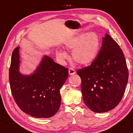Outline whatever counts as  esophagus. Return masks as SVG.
I'll use <instances>...</instances> for the list:
<instances>
[{"instance_id":"esophagus-1","label":"esophagus","mask_w":133,"mask_h":133,"mask_svg":"<svg viewBox=\"0 0 133 133\" xmlns=\"http://www.w3.org/2000/svg\"><path fill=\"white\" fill-rule=\"evenodd\" d=\"M68 72H69V74H70V76H72V75H74V74H76V71L72 68H70L68 70Z\"/></svg>"}]
</instances>
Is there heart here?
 <instances>
[{"instance_id":"1","label":"heart","mask_w":133,"mask_h":133,"mask_svg":"<svg viewBox=\"0 0 133 133\" xmlns=\"http://www.w3.org/2000/svg\"><path fill=\"white\" fill-rule=\"evenodd\" d=\"M99 37L95 32H83L71 38L65 43L67 50H72V59L81 65L91 63L97 57L100 50ZM56 57L61 63H64L69 59L65 50L59 49L56 51Z\"/></svg>"}]
</instances>
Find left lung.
I'll return each instance as SVG.
<instances>
[{
	"label": "left lung",
	"instance_id": "8db88e82",
	"mask_svg": "<svg viewBox=\"0 0 133 133\" xmlns=\"http://www.w3.org/2000/svg\"><path fill=\"white\" fill-rule=\"evenodd\" d=\"M83 101L95 112L109 111L121 101L128 80V71L122 50L108 34L96 59L79 70Z\"/></svg>",
	"mask_w": 133,
	"mask_h": 133
}]
</instances>
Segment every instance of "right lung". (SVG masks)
I'll use <instances>...</instances> for the list:
<instances>
[{
    "label": "right lung",
    "instance_id": "1",
    "mask_svg": "<svg viewBox=\"0 0 133 133\" xmlns=\"http://www.w3.org/2000/svg\"><path fill=\"white\" fill-rule=\"evenodd\" d=\"M19 50L18 46L12 52L9 71L12 95L25 113L37 118L52 117L60 108V90L68 77V68L45 55L31 74H23L20 71Z\"/></svg>",
    "mask_w": 133,
    "mask_h": 133
}]
</instances>
